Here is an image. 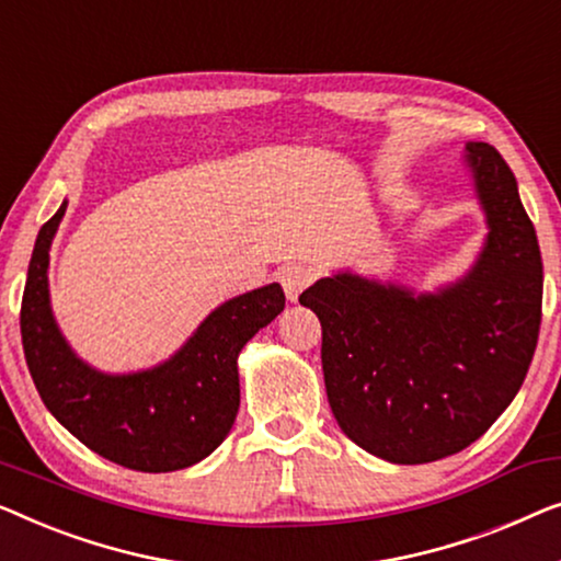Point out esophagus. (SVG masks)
<instances>
[{"label": "esophagus", "instance_id": "1", "mask_svg": "<svg viewBox=\"0 0 561 561\" xmlns=\"http://www.w3.org/2000/svg\"><path fill=\"white\" fill-rule=\"evenodd\" d=\"M312 279H314V272L305 264H287L279 272V282L284 287V295H287V299H291V302H295V299L302 295L307 287H310Z\"/></svg>", "mask_w": 561, "mask_h": 561}]
</instances>
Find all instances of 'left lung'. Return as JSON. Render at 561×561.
<instances>
[{
  "instance_id": "1",
  "label": "left lung",
  "mask_w": 561,
  "mask_h": 561,
  "mask_svg": "<svg viewBox=\"0 0 561 561\" xmlns=\"http://www.w3.org/2000/svg\"><path fill=\"white\" fill-rule=\"evenodd\" d=\"M488 213L476 270L439 295L335 274L299 302L320 318L322 374L337 424L397 465L435 462L483 437L524 383L541 325L543 264L499 149L465 147Z\"/></svg>"
}]
</instances>
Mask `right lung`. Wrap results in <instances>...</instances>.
Listing matches in <instances>:
<instances>
[{
    "mask_svg": "<svg viewBox=\"0 0 561 561\" xmlns=\"http://www.w3.org/2000/svg\"><path fill=\"white\" fill-rule=\"evenodd\" d=\"M68 203L41 228L20 333L35 389L76 439L122 468L172 472L208 457L239 412V353L284 310L279 284L220 305L175 358L134 376H104L62 341L47 302V249Z\"/></svg>",
    "mask_w": 561,
    "mask_h": 561,
    "instance_id": "1",
    "label": "right lung"
}]
</instances>
